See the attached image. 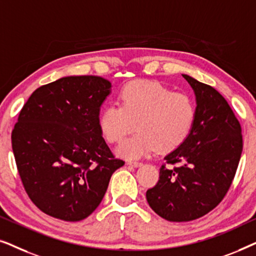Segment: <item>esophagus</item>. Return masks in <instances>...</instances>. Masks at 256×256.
I'll return each instance as SVG.
<instances>
[{
	"label": "esophagus",
	"instance_id": "1",
	"mask_svg": "<svg viewBox=\"0 0 256 256\" xmlns=\"http://www.w3.org/2000/svg\"><path fill=\"white\" fill-rule=\"evenodd\" d=\"M127 164L129 166H134V168H138V166H142L141 162H132V160H130V162H128Z\"/></svg>",
	"mask_w": 256,
	"mask_h": 256
}]
</instances>
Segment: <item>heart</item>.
<instances>
[{
	"instance_id": "heart-1",
	"label": "heart",
	"mask_w": 256,
	"mask_h": 256,
	"mask_svg": "<svg viewBox=\"0 0 256 256\" xmlns=\"http://www.w3.org/2000/svg\"><path fill=\"white\" fill-rule=\"evenodd\" d=\"M196 106L188 94L172 92L162 84L136 80L118 94V106L108 104L99 116V129L110 143L121 141L132 129L138 130L116 148L120 157L135 160L154 150L169 152L190 135Z\"/></svg>"
}]
</instances>
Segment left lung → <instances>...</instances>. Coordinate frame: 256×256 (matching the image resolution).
<instances>
[{"label":"left lung","mask_w":256,"mask_h":256,"mask_svg":"<svg viewBox=\"0 0 256 256\" xmlns=\"http://www.w3.org/2000/svg\"><path fill=\"white\" fill-rule=\"evenodd\" d=\"M196 96L194 127L183 144L164 157L177 168L160 169L146 202L169 222H191L212 211L228 191L242 152L239 121L222 94L188 74Z\"/></svg>","instance_id":"8db88e82"}]
</instances>
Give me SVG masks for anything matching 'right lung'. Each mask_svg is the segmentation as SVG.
Segmentation results:
<instances>
[{
  "instance_id": "obj_1",
  "label": "right lung",
  "mask_w": 256,
  "mask_h": 256,
  "mask_svg": "<svg viewBox=\"0 0 256 256\" xmlns=\"http://www.w3.org/2000/svg\"><path fill=\"white\" fill-rule=\"evenodd\" d=\"M110 92L107 79L71 76L40 86L24 104L12 152L28 196L46 214L65 222L87 218L124 164L99 129L100 108Z\"/></svg>"
}]
</instances>
